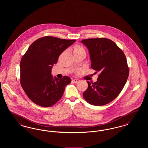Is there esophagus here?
I'll return each mask as SVG.
<instances>
[{"mask_svg": "<svg viewBox=\"0 0 148 148\" xmlns=\"http://www.w3.org/2000/svg\"><path fill=\"white\" fill-rule=\"evenodd\" d=\"M72 81H73V82L74 83H79V82H80V80H79V79H73Z\"/></svg>", "mask_w": 148, "mask_h": 148, "instance_id": "1", "label": "esophagus"}]
</instances>
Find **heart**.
Returning <instances> with one entry per match:
<instances>
[{"label":"heart","instance_id":"1","mask_svg":"<svg viewBox=\"0 0 148 148\" xmlns=\"http://www.w3.org/2000/svg\"><path fill=\"white\" fill-rule=\"evenodd\" d=\"M80 49H84L82 47H80V46H77L75 48V50H80Z\"/></svg>","mask_w":148,"mask_h":148}]
</instances>
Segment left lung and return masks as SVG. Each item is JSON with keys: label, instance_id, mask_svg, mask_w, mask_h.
Listing matches in <instances>:
<instances>
[{"label": "left lung", "instance_id": "left-lung-1", "mask_svg": "<svg viewBox=\"0 0 148 148\" xmlns=\"http://www.w3.org/2000/svg\"><path fill=\"white\" fill-rule=\"evenodd\" d=\"M92 69L100 73L96 82H87L83 92L85 100L92 106H104L116 98L129 76V68L123 51L112 40L106 38L84 39Z\"/></svg>", "mask_w": 148, "mask_h": 148}]
</instances>
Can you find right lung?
<instances>
[{"label":"right lung","instance_id":"1","mask_svg":"<svg viewBox=\"0 0 148 148\" xmlns=\"http://www.w3.org/2000/svg\"><path fill=\"white\" fill-rule=\"evenodd\" d=\"M75 42L44 36L33 42L22 57L20 64L21 87L36 104L51 106L62 98L65 86L71 83V78L53 77L51 69L59 56Z\"/></svg>","mask_w":148,"mask_h":148}]
</instances>
